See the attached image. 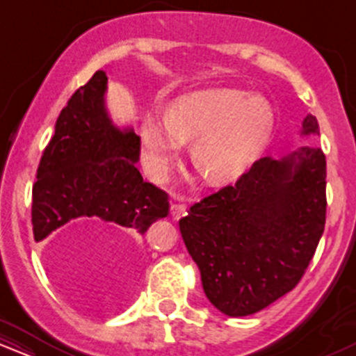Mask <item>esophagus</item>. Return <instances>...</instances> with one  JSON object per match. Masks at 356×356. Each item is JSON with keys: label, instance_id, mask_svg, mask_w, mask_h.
Segmentation results:
<instances>
[{"label": "esophagus", "instance_id": "obj_1", "mask_svg": "<svg viewBox=\"0 0 356 356\" xmlns=\"http://www.w3.org/2000/svg\"><path fill=\"white\" fill-rule=\"evenodd\" d=\"M186 209L187 206L181 201V199H174V201L170 202V216H172L174 219L181 218L184 212H186Z\"/></svg>", "mask_w": 356, "mask_h": 356}]
</instances>
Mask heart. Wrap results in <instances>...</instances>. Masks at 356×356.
<instances>
[{
  "label": "heart",
  "instance_id": "b5f03b06",
  "mask_svg": "<svg viewBox=\"0 0 356 356\" xmlns=\"http://www.w3.org/2000/svg\"><path fill=\"white\" fill-rule=\"evenodd\" d=\"M275 130V110L259 95L243 90L207 88L175 99L165 118L154 113L140 127L142 164L162 181L191 144L195 169L212 186L239 179L263 154Z\"/></svg>",
  "mask_w": 356,
  "mask_h": 356
}]
</instances>
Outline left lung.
<instances>
[{
    "instance_id": "left-lung-1",
    "label": "left lung",
    "mask_w": 356,
    "mask_h": 356,
    "mask_svg": "<svg viewBox=\"0 0 356 356\" xmlns=\"http://www.w3.org/2000/svg\"><path fill=\"white\" fill-rule=\"evenodd\" d=\"M301 134L320 136L312 113ZM325 220V154L301 147L256 161L234 186L195 202L179 227L207 300L227 316H248L300 283Z\"/></svg>"
}]
</instances>
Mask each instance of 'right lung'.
Masks as SVG:
<instances>
[{
    "label": "right lung",
    "mask_w": 356,
    "mask_h": 356,
    "mask_svg": "<svg viewBox=\"0 0 356 356\" xmlns=\"http://www.w3.org/2000/svg\"><path fill=\"white\" fill-rule=\"evenodd\" d=\"M107 75L95 72L61 110L33 186L35 241L73 222H108L145 234L169 214V195L136 167L140 137L120 130L105 108Z\"/></svg>",
    "instance_id": "obj_1"
}]
</instances>
